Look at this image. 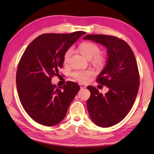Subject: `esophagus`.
Returning <instances> with one entry per match:
<instances>
[{
  "instance_id": "obj_1",
  "label": "esophagus",
  "mask_w": 154,
  "mask_h": 154,
  "mask_svg": "<svg viewBox=\"0 0 154 154\" xmlns=\"http://www.w3.org/2000/svg\"><path fill=\"white\" fill-rule=\"evenodd\" d=\"M79 85H80V88H86V86H85V85H83V84H81V83H80V84H79Z\"/></svg>"
}]
</instances>
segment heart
<instances>
[{
	"mask_svg": "<svg viewBox=\"0 0 154 154\" xmlns=\"http://www.w3.org/2000/svg\"><path fill=\"white\" fill-rule=\"evenodd\" d=\"M80 51L83 55L87 58L91 60L94 58V62L97 64H101L103 60L100 57L101 50L96 44L92 42L83 43L80 47ZM72 48H69L65 53L63 56V62L65 63H68L69 60L72 54ZM93 72L91 70H86V71H76L72 73V75L76 80L81 82H85L88 80L90 76L92 75Z\"/></svg>",
	"mask_w": 154,
	"mask_h": 154,
	"instance_id": "b5f03b06",
	"label": "heart"
}]
</instances>
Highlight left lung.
<instances>
[{
  "label": "left lung",
  "mask_w": 154,
  "mask_h": 154,
  "mask_svg": "<svg viewBox=\"0 0 154 154\" xmlns=\"http://www.w3.org/2000/svg\"><path fill=\"white\" fill-rule=\"evenodd\" d=\"M83 39L103 45L106 49V65L96 82L109 91L103 95L95 87L88 86L91 96L87 106L93 122L101 127H109L126 117L136 100L139 87L136 60L128 44L117 37L87 35Z\"/></svg>",
  "instance_id": "obj_1"
}]
</instances>
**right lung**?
I'll return each mask as SVG.
<instances>
[{"instance_id":"right-lung-1","label":"right lung","mask_w":154,"mask_h":154,"mask_svg":"<svg viewBox=\"0 0 154 154\" xmlns=\"http://www.w3.org/2000/svg\"><path fill=\"white\" fill-rule=\"evenodd\" d=\"M47 33L38 36L27 46L18 63L16 84L20 103L36 122L54 126L61 122L80 87L67 82L61 88L51 82L62 68L67 50L85 35Z\"/></svg>"}]
</instances>
